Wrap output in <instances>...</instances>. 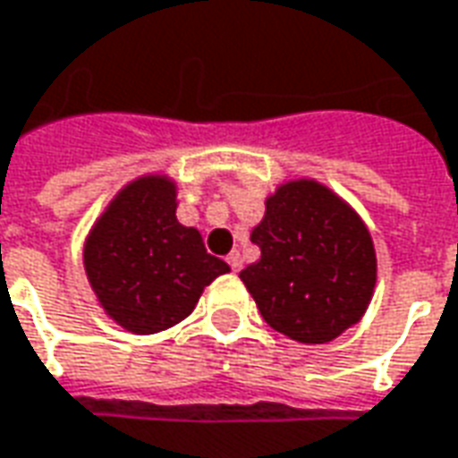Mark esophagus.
Wrapping results in <instances>:
<instances>
[{
    "label": "esophagus",
    "instance_id": "34e87169",
    "mask_svg": "<svg viewBox=\"0 0 458 458\" xmlns=\"http://www.w3.org/2000/svg\"><path fill=\"white\" fill-rule=\"evenodd\" d=\"M225 260H228L230 270H233V273H240V267H242V258H240V252H238V250L230 252V255H228V258H225Z\"/></svg>",
    "mask_w": 458,
    "mask_h": 458
}]
</instances>
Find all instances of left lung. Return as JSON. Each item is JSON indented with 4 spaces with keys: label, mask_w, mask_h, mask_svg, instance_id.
Listing matches in <instances>:
<instances>
[{
    "label": "left lung",
    "mask_w": 458,
    "mask_h": 458,
    "mask_svg": "<svg viewBox=\"0 0 458 458\" xmlns=\"http://www.w3.org/2000/svg\"><path fill=\"white\" fill-rule=\"evenodd\" d=\"M250 240L260 260L240 280L270 327L322 344L360 322L372 300L377 258L364 223L332 191L315 181L280 185Z\"/></svg>",
    "instance_id": "8db88e82"
}]
</instances>
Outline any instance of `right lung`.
Here are the masks:
<instances>
[{
	"label": "right lung",
	"mask_w": 458,
	"mask_h": 458,
	"mask_svg": "<svg viewBox=\"0 0 458 458\" xmlns=\"http://www.w3.org/2000/svg\"><path fill=\"white\" fill-rule=\"evenodd\" d=\"M84 265L98 302L136 335L178 325L203 287L230 270L196 228L175 220V185L158 175L118 193L86 240Z\"/></svg>",
	"instance_id": "1"
}]
</instances>
